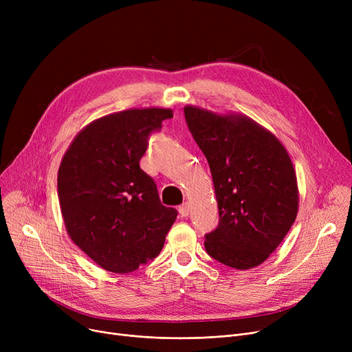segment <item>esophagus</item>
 Wrapping results in <instances>:
<instances>
[{"label":"esophagus","instance_id":"1","mask_svg":"<svg viewBox=\"0 0 352 352\" xmlns=\"http://www.w3.org/2000/svg\"><path fill=\"white\" fill-rule=\"evenodd\" d=\"M178 212H179L181 217H188V214H190V204H187V202H186V204L179 206Z\"/></svg>","mask_w":352,"mask_h":352}]
</instances>
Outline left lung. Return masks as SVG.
Here are the masks:
<instances>
[{
  "label": "left lung",
  "mask_w": 352,
  "mask_h": 352,
  "mask_svg": "<svg viewBox=\"0 0 352 352\" xmlns=\"http://www.w3.org/2000/svg\"><path fill=\"white\" fill-rule=\"evenodd\" d=\"M190 131L212 175L219 224L206 250L221 264L245 271L278 248L298 214L294 165L270 129L239 114L184 107Z\"/></svg>",
  "instance_id": "8db88e82"
}]
</instances>
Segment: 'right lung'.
<instances>
[{
    "instance_id": "add662e5",
    "label": "right lung",
    "mask_w": 352,
    "mask_h": 352,
    "mask_svg": "<svg viewBox=\"0 0 352 352\" xmlns=\"http://www.w3.org/2000/svg\"><path fill=\"white\" fill-rule=\"evenodd\" d=\"M171 108H129L91 121L74 137L58 170V199L69 238L114 274L133 272L161 252L177 210L161 204L140 168L146 138Z\"/></svg>"
}]
</instances>
